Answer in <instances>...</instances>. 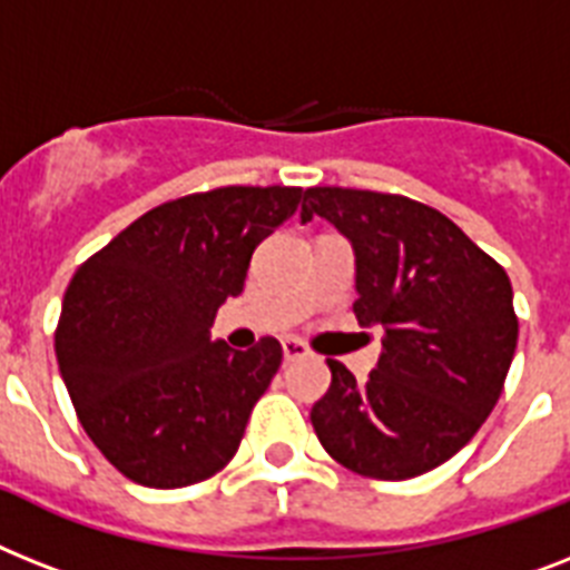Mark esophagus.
<instances>
[{
  "label": "esophagus",
  "instance_id": "obj_1",
  "mask_svg": "<svg viewBox=\"0 0 570 570\" xmlns=\"http://www.w3.org/2000/svg\"><path fill=\"white\" fill-rule=\"evenodd\" d=\"M282 355H285V361H299L308 358L312 350H308L299 337H285V341H282Z\"/></svg>",
  "mask_w": 570,
  "mask_h": 570
}]
</instances>
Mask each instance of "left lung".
I'll return each instance as SVG.
<instances>
[{
	"mask_svg": "<svg viewBox=\"0 0 570 570\" xmlns=\"http://www.w3.org/2000/svg\"><path fill=\"white\" fill-rule=\"evenodd\" d=\"M326 218L355 253L352 312L381 328L366 381L328 361L312 407L323 449L364 478H416L463 449L495 407L519 317L510 276L443 212L402 195L314 186L299 218Z\"/></svg>",
	"mask_w": 570,
	"mask_h": 570,
	"instance_id": "1",
	"label": "left lung"
}]
</instances>
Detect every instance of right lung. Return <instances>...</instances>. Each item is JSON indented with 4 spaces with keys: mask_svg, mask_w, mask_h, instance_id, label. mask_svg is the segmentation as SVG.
<instances>
[{
    "mask_svg": "<svg viewBox=\"0 0 570 570\" xmlns=\"http://www.w3.org/2000/svg\"><path fill=\"white\" fill-rule=\"evenodd\" d=\"M299 200L294 186L177 197L75 271L55 332L60 375L89 440L134 483L191 487L235 458L282 346L238 352L209 328Z\"/></svg>",
    "mask_w": 570,
    "mask_h": 570,
    "instance_id": "add662e5",
    "label": "right lung"
}]
</instances>
